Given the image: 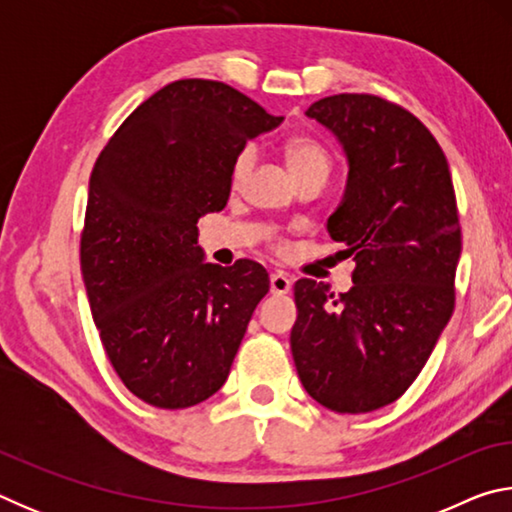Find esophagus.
<instances>
[{"instance_id":"1","label":"esophagus","mask_w":512,"mask_h":512,"mask_svg":"<svg viewBox=\"0 0 512 512\" xmlns=\"http://www.w3.org/2000/svg\"><path fill=\"white\" fill-rule=\"evenodd\" d=\"M291 289V280L284 273L275 271L271 273V293L273 296H284V293H289Z\"/></svg>"}]
</instances>
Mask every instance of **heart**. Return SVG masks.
Segmentation results:
<instances>
[{
  "mask_svg": "<svg viewBox=\"0 0 512 512\" xmlns=\"http://www.w3.org/2000/svg\"><path fill=\"white\" fill-rule=\"evenodd\" d=\"M284 153H287V162L296 176L311 169H323V171L329 169L327 151L316 140H311V137H305V135L291 137L287 146H284ZM253 167H255V149L246 146V149L239 151L235 164H232V183L235 185L244 183L248 173L253 171Z\"/></svg>",
  "mask_w": 512,
  "mask_h": 512,
  "instance_id": "heart-1",
  "label": "heart"
}]
</instances>
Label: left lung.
Returning <instances> with one entry per match:
<instances>
[{
    "label": "left lung",
    "instance_id": "left-lung-1",
    "mask_svg": "<svg viewBox=\"0 0 512 512\" xmlns=\"http://www.w3.org/2000/svg\"><path fill=\"white\" fill-rule=\"evenodd\" d=\"M305 115L348 160L327 232L357 268L341 296L323 282H296L291 352L318 404L368 413L413 384L452 318L461 257L452 173L427 126L386 99L334 94Z\"/></svg>",
    "mask_w": 512,
    "mask_h": 512
}]
</instances>
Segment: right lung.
Here are the masks:
<instances>
[{
	"mask_svg": "<svg viewBox=\"0 0 512 512\" xmlns=\"http://www.w3.org/2000/svg\"><path fill=\"white\" fill-rule=\"evenodd\" d=\"M273 117L219 81L164 85L110 137L90 176L81 273L124 386L187 409L225 384L268 293L262 264H205L196 223L228 203L232 164Z\"/></svg>",
	"mask_w": 512,
	"mask_h": 512,
	"instance_id": "obj_1",
	"label": "right lung"
}]
</instances>
